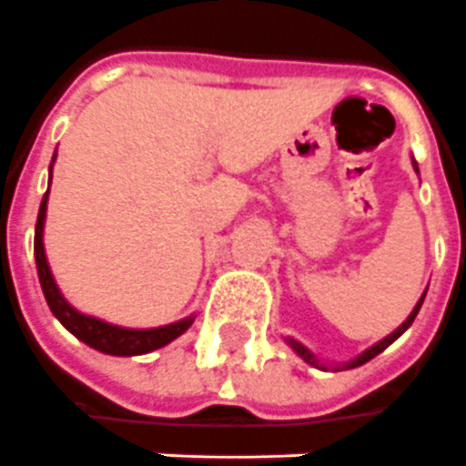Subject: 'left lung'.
I'll return each instance as SVG.
<instances>
[{
    "label": "left lung",
    "instance_id": "1",
    "mask_svg": "<svg viewBox=\"0 0 466 466\" xmlns=\"http://www.w3.org/2000/svg\"><path fill=\"white\" fill-rule=\"evenodd\" d=\"M411 165H414V170H417V173H419L417 160H414V157H411ZM424 296H427V291L421 293V299H419L417 306L411 309V313H409V316H407V321L401 323V326H397V329H394V331L389 333V336H384L381 341H376L374 346H369L366 351H361V354L354 356V359H349V361H344V364H329V361H323V359H319V356L313 354V351H311V349H309V346H303L301 341H296V339H291V336H283V341H286V344L291 346L293 351H296V356H301L303 361H306V364H311L313 369H321V371H344V369H356V366L366 364V361H371L374 356L381 354V351H384L386 346L394 344V341H397L399 336H401V333L407 331L409 326L414 323V319H417L419 309H421V303H424Z\"/></svg>",
    "mask_w": 466,
    "mask_h": 466
}]
</instances>
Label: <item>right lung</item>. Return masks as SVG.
I'll list each match as a JSON object with an SVG mask.
<instances>
[{"instance_id": "1", "label": "right lung", "mask_w": 466, "mask_h": 466, "mask_svg": "<svg viewBox=\"0 0 466 466\" xmlns=\"http://www.w3.org/2000/svg\"><path fill=\"white\" fill-rule=\"evenodd\" d=\"M57 160V153L52 155V163H49V180H52V165ZM47 200H49V187L45 198H42V206L37 213V226H35V260H37V276L42 293L47 299L49 311L55 313L65 329L72 336H77L82 344H87L95 351L110 356H140L150 354L155 349H163L170 341H175L180 333H186L193 321H196V313H190L186 319L173 323H165V326H155V329H127V326H117V323H107L90 316V313L77 311L72 303L62 296L59 291L57 280L52 276L49 268L47 253H45V220H47Z\"/></svg>"}]
</instances>
